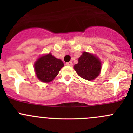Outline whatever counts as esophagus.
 Wrapping results in <instances>:
<instances>
[{"label":"esophagus","instance_id":"obj_1","mask_svg":"<svg viewBox=\"0 0 133 133\" xmlns=\"http://www.w3.org/2000/svg\"><path fill=\"white\" fill-rule=\"evenodd\" d=\"M66 65H69V66H72V65H73V62H67Z\"/></svg>","mask_w":133,"mask_h":133}]
</instances>
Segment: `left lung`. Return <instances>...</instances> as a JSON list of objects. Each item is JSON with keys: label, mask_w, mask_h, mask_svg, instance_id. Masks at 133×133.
Wrapping results in <instances>:
<instances>
[{"label": "left lung", "mask_w": 133, "mask_h": 133, "mask_svg": "<svg viewBox=\"0 0 133 133\" xmlns=\"http://www.w3.org/2000/svg\"><path fill=\"white\" fill-rule=\"evenodd\" d=\"M74 69L82 78L92 80L99 75L101 71V63L93 55L84 52L78 58V63L74 65Z\"/></svg>", "instance_id": "1"}]
</instances>
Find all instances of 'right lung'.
I'll return each mask as SVG.
<instances>
[{
	"label": "right lung",
	"mask_w": 133,
	"mask_h": 133,
	"mask_svg": "<svg viewBox=\"0 0 133 133\" xmlns=\"http://www.w3.org/2000/svg\"><path fill=\"white\" fill-rule=\"evenodd\" d=\"M64 63L51 53L38 59L35 64V71L37 78L43 82L52 81L58 74Z\"/></svg>",
	"instance_id": "1"
}]
</instances>
